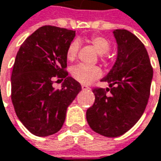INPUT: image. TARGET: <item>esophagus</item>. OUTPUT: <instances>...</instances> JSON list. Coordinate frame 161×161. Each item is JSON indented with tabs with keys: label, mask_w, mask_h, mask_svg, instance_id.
Here are the masks:
<instances>
[{
	"label": "esophagus",
	"mask_w": 161,
	"mask_h": 161,
	"mask_svg": "<svg viewBox=\"0 0 161 161\" xmlns=\"http://www.w3.org/2000/svg\"><path fill=\"white\" fill-rule=\"evenodd\" d=\"M81 87H82V90H83V91H86V90H90V87H89V86H87V85H85V84H83V85H82Z\"/></svg>",
	"instance_id": "esophagus-1"
}]
</instances>
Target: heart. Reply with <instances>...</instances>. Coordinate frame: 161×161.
I'll use <instances>...</instances> for the list:
<instances>
[{"instance_id": "obj_1", "label": "heart", "mask_w": 161, "mask_h": 161, "mask_svg": "<svg viewBox=\"0 0 161 161\" xmlns=\"http://www.w3.org/2000/svg\"><path fill=\"white\" fill-rule=\"evenodd\" d=\"M90 42L93 45L95 50L103 54L109 51L110 49V43L109 41L102 36H92L90 38ZM79 50V42L78 40H72L66 51V57L69 61H73L76 56ZM104 59V57L102 56ZM71 76L77 82L82 84H90L97 78H99L102 75V69L98 66H89L84 64H78L71 68L70 70Z\"/></svg>"}]
</instances>
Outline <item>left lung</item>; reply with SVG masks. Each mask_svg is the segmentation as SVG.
<instances>
[{"label": "left lung", "instance_id": "1", "mask_svg": "<svg viewBox=\"0 0 161 161\" xmlns=\"http://www.w3.org/2000/svg\"><path fill=\"white\" fill-rule=\"evenodd\" d=\"M117 60L102 79L109 89L94 88V104L87 110V121L96 133L119 137L140 120L148 103L153 68L143 43L131 32L116 29Z\"/></svg>", "mask_w": 161, "mask_h": 161}]
</instances>
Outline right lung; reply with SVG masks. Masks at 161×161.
I'll use <instances>...</instances> for the list:
<instances>
[{"mask_svg": "<svg viewBox=\"0 0 161 161\" xmlns=\"http://www.w3.org/2000/svg\"><path fill=\"white\" fill-rule=\"evenodd\" d=\"M75 31L52 25L38 28L21 44L11 75V100L22 125L34 135L58 132L67 108L82 90L69 75L66 51ZM54 79H64L59 90Z\"/></svg>", "mask_w": 161, "mask_h": 161, "instance_id": "right-lung-1", "label": "right lung"}]
</instances>
